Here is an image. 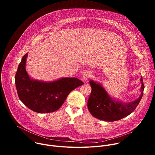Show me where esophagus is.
Wrapping results in <instances>:
<instances>
[{
	"mask_svg": "<svg viewBox=\"0 0 155 155\" xmlns=\"http://www.w3.org/2000/svg\"><path fill=\"white\" fill-rule=\"evenodd\" d=\"M91 73L89 72V71H86L85 72L83 75V80L84 81H86L88 78H90V77H91Z\"/></svg>",
	"mask_w": 155,
	"mask_h": 155,
	"instance_id": "34e87169",
	"label": "esophagus"
}]
</instances>
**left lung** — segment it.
<instances>
[{"label":"left lung","instance_id":"obj_1","mask_svg":"<svg viewBox=\"0 0 155 155\" xmlns=\"http://www.w3.org/2000/svg\"><path fill=\"white\" fill-rule=\"evenodd\" d=\"M141 96L135 101L122 104L112 99L104 88L93 81H90L91 93L87 101V108L91 115L95 118L106 121H115L130 114L139 104L143 93L144 84L142 78Z\"/></svg>","mask_w":155,"mask_h":155}]
</instances>
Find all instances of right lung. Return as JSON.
<instances>
[{
    "label": "right lung",
    "instance_id": "1",
    "mask_svg": "<svg viewBox=\"0 0 155 155\" xmlns=\"http://www.w3.org/2000/svg\"><path fill=\"white\" fill-rule=\"evenodd\" d=\"M27 56L26 53L18 65L15 84L19 99L34 112L43 114L56 111L72 90L84 84L77 78H63L50 83L31 80L25 69Z\"/></svg>",
    "mask_w": 155,
    "mask_h": 155
}]
</instances>
